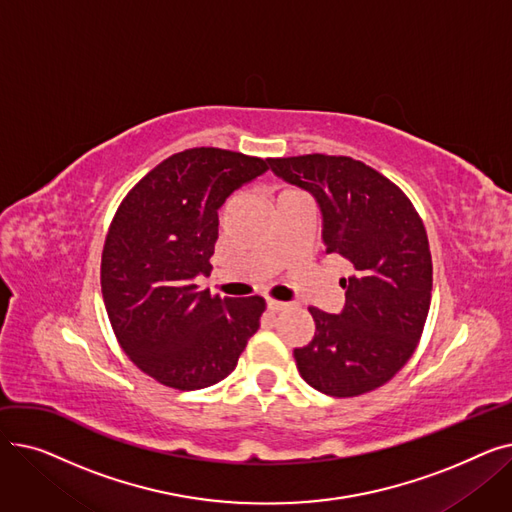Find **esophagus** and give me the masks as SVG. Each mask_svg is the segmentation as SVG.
<instances>
[{"label":"esophagus","mask_w":512,"mask_h":512,"mask_svg":"<svg viewBox=\"0 0 512 512\" xmlns=\"http://www.w3.org/2000/svg\"><path fill=\"white\" fill-rule=\"evenodd\" d=\"M288 309V303H280V301H267V311L270 313H278V311H284Z\"/></svg>","instance_id":"obj_1"}]
</instances>
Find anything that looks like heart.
<instances>
[{
  "mask_svg": "<svg viewBox=\"0 0 512 512\" xmlns=\"http://www.w3.org/2000/svg\"><path fill=\"white\" fill-rule=\"evenodd\" d=\"M284 193H290V191H284Z\"/></svg>",
  "mask_w": 512,
  "mask_h": 512,
  "instance_id": "obj_1",
  "label": "heart"
}]
</instances>
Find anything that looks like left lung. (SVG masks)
Instances as JSON below:
<instances>
[{"mask_svg": "<svg viewBox=\"0 0 512 512\" xmlns=\"http://www.w3.org/2000/svg\"><path fill=\"white\" fill-rule=\"evenodd\" d=\"M272 172L309 191L326 253L351 263L338 315L309 307L315 336L294 348L301 378L336 398L384 386L415 353L432 303V253L409 197L346 155L272 157Z\"/></svg>", "mask_w": 512, "mask_h": 512, "instance_id": "1", "label": "left lung"}]
</instances>
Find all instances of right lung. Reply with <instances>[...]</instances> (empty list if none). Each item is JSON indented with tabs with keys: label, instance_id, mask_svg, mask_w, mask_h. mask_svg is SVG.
I'll return each instance as SVG.
<instances>
[{
	"label": "right lung",
	"instance_id": "1",
	"mask_svg": "<svg viewBox=\"0 0 512 512\" xmlns=\"http://www.w3.org/2000/svg\"><path fill=\"white\" fill-rule=\"evenodd\" d=\"M270 159L195 147L161 161L120 203L101 255V292L122 351L176 390L222 382L265 311L261 297L197 290L209 274L218 209Z\"/></svg>",
	"mask_w": 512,
	"mask_h": 512
}]
</instances>
